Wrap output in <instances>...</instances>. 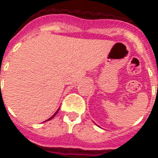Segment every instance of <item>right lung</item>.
<instances>
[{
	"label": "right lung",
	"instance_id": "add662e5",
	"mask_svg": "<svg viewBox=\"0 0 158 158\" xmlns=\"http://www.w3.org/2000/svg\"><path fill=\"white\" fill-rule=\"evenodd\" d=\"M58 111H59V109L57 110V111H56V113H55V114H54V115H53V116H52V117H51V118H49V119H47V120H46V121H48V120H51V119H52V118H54V117H55L56 115V113H58Z\"/></svg>",
	"mask_w": 158,
	"mask_h": 158
}]
</instances>
